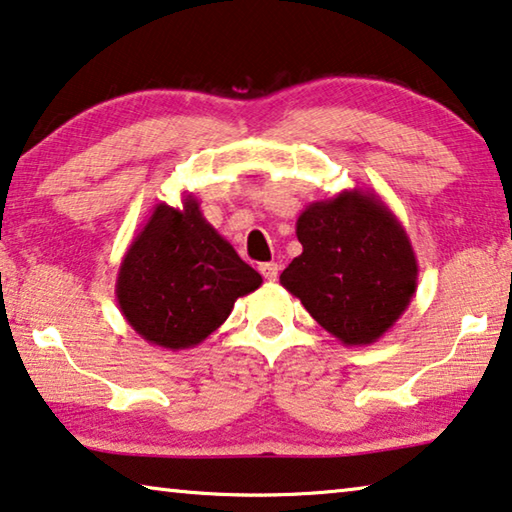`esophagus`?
Segmentation results:
<instances>
[{
	"label": "esophagus",
	"mask_w": 512,
	"mask_h": 512,
	"mask_svg": "<svg viewBox=\"0 0 512 512\" xmlns=\"http://www.w3.org/2000/svg\"><path fill=\"white\" fill-rule=\"evenodd\" d=\"M278 271H280V266L275 264V262L259 264V273H262L266 280H278Z\"/></svg>",
	"instance_id": "34e87169"
}]
</instances>
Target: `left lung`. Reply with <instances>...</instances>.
Here are the masks:
<instances>
[{
    "label": "left lung",
    "instance_id": "left-lung-1",
    "mask_svg": "<svg viewBox=\"0 0 512 512\" xmlns=\"http://www.w3.org/2000/svg\"><path fill=\"white\" fill-rule=\"evenodd\" d=\"M303 253L280 275L312 319L344 346L378 342L408 310L417 257L380 196L351 189L312 202L296 221Z\"/></svg>",
    "mask_w": 512,
    "mask_h": 512
}]
</instances>
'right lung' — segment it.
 Masks as SVG:
<instances>
[{
  "label": "right lung",
  "mask_w": 512,
  "mask_h": 512,
  "mask_svg": "<svg viewBox=\"0 0 512 512\" xmlns=\"http://www.w3.org/2000/svg\"><path fill=\"white\" fill-rule=\"evenodd\" d=\"M262 275L237 255L200 212L193 193L182 207L159 202L120 262L116 298L125 321L152 346L193 348L230 316Z\"/></svg>",
  "instance_id": "right-lung-1"
}]
</instances>
